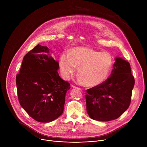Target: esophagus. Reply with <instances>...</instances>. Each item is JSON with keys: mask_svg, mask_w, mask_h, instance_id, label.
I'll return each mask as SVG.
<instances>
[{"mask_svg": "<svg viewBox=\"0 0 147 147\" xmlns=\"http://www.w3.org/2000/svg\"><path fill=\"white\" fill-rule=\"evenodd\" d=\"M72 87H73V88L77 89V90H81V89L80 88H79V87H76V86H73Z\"/></svg>", "mask_w": 147, "mask_h": 147, "instance_id": "esophagus-1", "label": "esophagus"}]
</instances>
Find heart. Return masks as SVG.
<instances>
[{"label": "heart", "instance_id": "heart-1", "mask_svg": "<svg viewBox=\"0 0 147 147\" xmlns=\"http://www.w3.org/2000/svg\"><path fill=\"white\" fill-rule=\"evenodd\" d=\"M113 65L112 56L85 47L74 48L70 53H63L59 58L62 77L69 80L78 68V80L86 87L100 85L109 76Z\"/></svg>", "mask_w": 147, "mask_h": 147}]
</instances>
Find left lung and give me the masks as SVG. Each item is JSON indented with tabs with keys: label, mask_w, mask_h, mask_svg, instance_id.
Listing matches in <instances>:
<instances>
[{
	"label": "left lung",
	"mask_w": 147,
	"mask_h": 147,
	"mask_svg": "<svg viewBox=\"0 0 147 147\" xmlns=\"http://www.w3.org/2000/svg\"><path fill=\"white\" fill-rule=\"evenodd\" d=\"M110 76L86 92L87 112L91 119L108 121L119 117L129 107L134 78L130 63L116 57Z\"/></svg>",
	"instance_id": "8db88e82"
}]
</instances>
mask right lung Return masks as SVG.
I'll list each match as a JSON object with an SVG mask.
<instances>
[{"label": "right lung", "instance_id": "right-lung-1", "mask_svg": "<svg viewBox=\"0 0 147 147\" xmlns=\"http://www.w3.org/2000/svg\"><path fill=\"white\" fill-rule=\"evenodd\" d=\"M47 47L37 45L24 57L16 76L20 105L38 122H51L63 112L70 84L57 72L59 65Z\"/></svg>", "mask_w": 147, "mask_h": 147}]
</instances>
